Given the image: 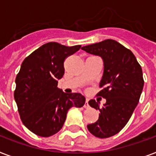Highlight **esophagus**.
<instances>
[{"mask_svg": "<svg viewBox=\"0 0 156 156\" xmlns=\"http://www.w3.org/2000/svg\"><path fill=\"white\" fill-rule=\"evenodd\" d=\"M84 108H90V105H89V104H88V100H87H87H86L85 104H84Z\"/></svg>", "mask_w": 156, "mask_h": 156, "instance_id": "1", "label": "esophagus"}]
</instances>
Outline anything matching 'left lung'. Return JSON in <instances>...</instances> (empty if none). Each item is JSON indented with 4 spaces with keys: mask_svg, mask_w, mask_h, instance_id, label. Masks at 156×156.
I'll return each instance as SVG.
<instances>
[{
    "mask_svg": "<svg viewBox=\"0 0 156 156\" xmlns=\"http://www.w3.org/2000/svg\"><path fill=\"white\" fill-rule=\"evenodd\" d=\"M83 51L100 56L104 73L98 95L106 99L103 107L90 100L89 105L100 111L96 122L87 126L94 136L106 138L115 135L125 127L137 107L143 91V71L135 56L120 43L106 40L82 48Z\"/></svg>",
    "mask_w": 156,
    "mask_h": 156,
    "instance_id": "left-lung-1",
    "label": "left lung"
}]
</instances>
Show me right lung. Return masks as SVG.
I'll use <instances>...</instances> for the list:
<instances>
[{
    "instance_id": "right-lung-1",
    "label": "right lung",
    "mask_w": 156,
    "mask_h": 156,
    "mask_svg": "<svg viewBox=\"0 0 156 156\" xmlns=\"http://www.w3.org/2000/svg\"><path fill=\"white\" fill-rule=\"evenodd\" d=\"M47 43L24 59L16 77L14 100L23 125L40 137L61 130L68 110L81 108L86 98L81 93H67L57 87L65 73L64 61L80 49Z\"/></svg>"
}]
</instances>
